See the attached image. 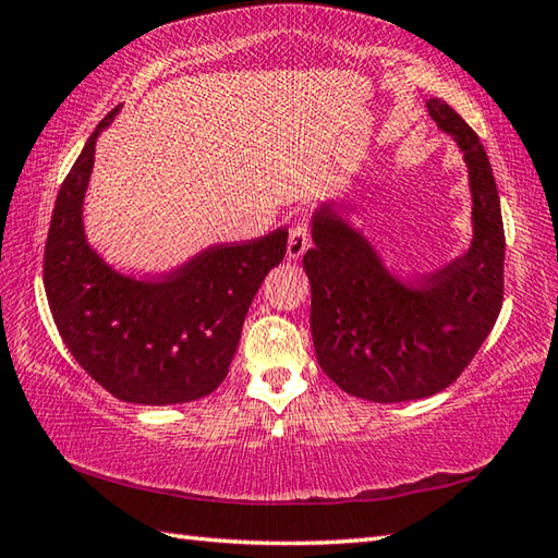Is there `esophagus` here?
<instances>
[{"mask_svg": "<svg viewBox=\"0 0 558 558\" xmlns=\"http://www.w3.org/2000/svg\"><path fill=\"white\" fill-rule=\"evenodd\" d=\"M310 230H306V222L298 220L292 225L290 230V240H288V258L290 260H298L306 254V248H310Z\"/></svg>", "mask_w": 558, "mask_h": 558, "instance_id": "1", "label": "esophagus"}]
</instances>
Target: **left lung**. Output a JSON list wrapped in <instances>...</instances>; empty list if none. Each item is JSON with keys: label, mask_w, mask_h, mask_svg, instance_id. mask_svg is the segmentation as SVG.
I'll return each mask as SVG.
<instances>
[{"label": "left lung", "mask_w": 558, "mask_h": 558, "mask_svg": "<svg viewBox=\"0 0 558 558\" xmlns=\"http://www.w3.org/2000/svg\"><path fill=\"white\" fill-rule=\"evenodd\" d=\"M436 126L453 136L468 165L472 242L460 258L417 280H400L374 244L330 206L312 218L304 254L312 282L316 360L354 398H429L472 362L499 318L506 236L487 150L444 100H426Z\"/></svg>", "instance_id": "obj_1"}]
</instances>
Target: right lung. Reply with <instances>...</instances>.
I'll list each match as a JSON object with an SVG mask.
<instances>
[{
    "label": "right lung",
    "instance_id": "right-lung-1",
    "mask_svg": "<svg viewBox=\"0 0 558 558\" xmlns=\"http://www.w3.org/2000/svg\"><path fill=\"white\" fill-rule=\"evenodd\" d=\"M120 110L90 134L59 189L45 292L64 345L108 393L138 405H180L213 393L228 376L254 294L288 252V230L210 246L158 280L114 270L88 244L83 198L96 141Z\"/></svg>",
    "mask_w": 558,
    "mask_h": 558
}]
</instances>
